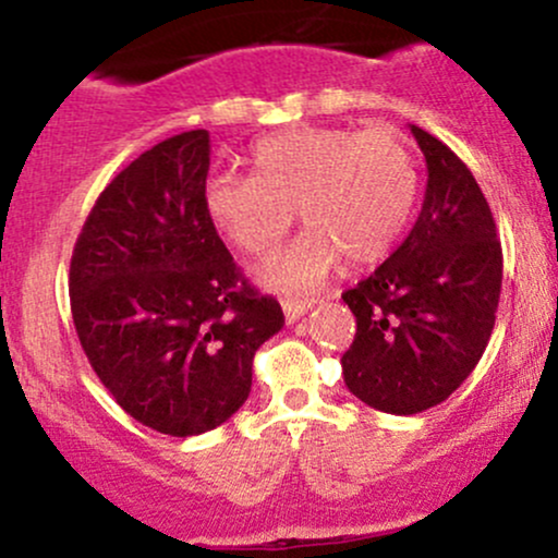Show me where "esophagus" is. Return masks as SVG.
Segmentation results:
<instances>
[{
    "label": "esophagus",
    "mask_w": 558,
    "mask_h": 558,
    "mask_svg": "<svg viewBox=\"0 0 558 558\" xmlns=\"http://www.w3.org/2000/svg\"><path fill=\"white\" fill-rule=\"evenodd\" d=\"M312 306H315V299H286L283 301V312H286V319L288 323H296V319L301 317V315H306V312L312 310Z\"/></svg>",
    "instance_id": "34e87169"
}]
</instances>
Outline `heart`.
I'll return each mask as SVG.
<instances>
[{"label": "heart", "mask_w": 558, "mask_h": 558, "mask_svg": "<svg viewBox=\"0 0 558 558\" xmlns=\"http://www.w3.org/2000/svg\"><path fill=\"white\" fill-rule=\"evenodd\" d=\"M252 162L254 175L209 178L204 209L248 257H265L296 209L306 230L257 272L280 293L312 291L343 257L351 265L386 257L417 202L412 151L386 128H293L257 141Z\"/></svg>", "instance_id": "1"}]
</instances>
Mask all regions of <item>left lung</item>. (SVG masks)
Returning a JSON list of instances; mask_svg holds the SVG:
<instances>
[{
    "mask_svg": "<svg viewBox=\"0 0 558 558\" xmlns=\"http://www.w3.org/2000/svg\"><path fill=\"white\" fill-rule=\"evenodd\" d=\"M427 189L412 233L343 301L356 336L341 356L356 399L388 414H417L470 377L496 325L504 254L470 168L412 125Z\"/></svg>",
    "mask_w": 558,
    "mask_h": 558,
    "instance_id": "obj_1",
    "label": "left lung"
}]
</instances>
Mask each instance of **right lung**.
Segmentation results:
<instances>
[{
	"instance_id": "add662e5",
	"label": "right lung",
	"mask_w": 558,
	"mask_h": 558,
	"mask_svg": "<svg viewBox=\"0 0 558 558\" xmlns=\"http://www.w3.org/2000/svg\"><path fill=\"white\" fill-rule=\"evenodd\" d=\"M209 133L133 159L96 198L70 259V310L96 377L151 430L189 438L233 417L283 310L248 286L204 209Z\"/></svg>"
}]
</instances>
